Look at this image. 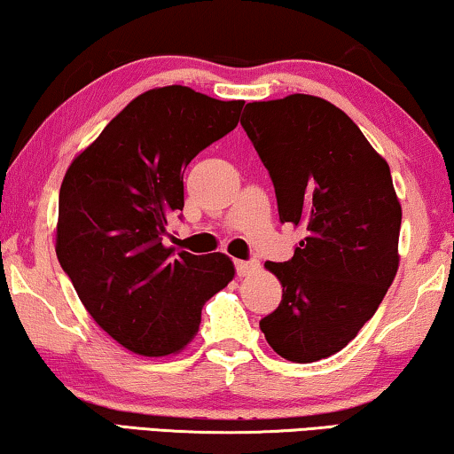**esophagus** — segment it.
Here are the masks:
<instances>
[{
	"label": "esophagus",
	"mask_w": 454,
	"mask_h": 454,
	"mask_svg": "<svg viewBox=\"0 0 454 454\" xmlns=\"http://www.w3.org/2000/svg\"><path fill=\"white\" fill-rule=\"evenodd\" d=\"M257 271H259L257 261H236V273H239L240 278L253 276V273Z\"/></svg>",
	"instance_id": "esophagus-1"
}]
</instances>
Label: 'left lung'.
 <instances>
[{"label": "left lung", "instance_id": "8db88e82", "mask_svg": "<svg viewBox=\"0 0 454 454\" xmlns=\"http://www.w3.org/2000/svg\"><path fill=\"white\" fill-rule=\"evenodd\" d=\"M240 125L270 170L279 220L306 230L290 261L265 263L282 302L259 327L286 360H323L354 340L397 276L391 168L341 108L310 94L248 102Z\"/></svg>", "mask_w": 454, "mask_h": 454}]
</instances>
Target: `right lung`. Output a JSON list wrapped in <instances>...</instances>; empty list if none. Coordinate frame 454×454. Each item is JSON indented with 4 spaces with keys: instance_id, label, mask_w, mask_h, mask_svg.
<instances>
[{
    "instance_id": "add662e5",
    "label": "right lung",
    "mask_w": 454,
    "mask_h": 454,
    "mask_svg": "<svg viewBox=\"0 0 454 454\" xmlns=\"http://www.w3.org/2000/svg\"><path fill=\"white\" fill-rule=\"evenodd\" d=\"M242 105L187 86L152 88L63 176L57 259L98 327L133 354L183 352L203 304L232 282L224 253H175L162 236L184 206L187 164L239 125Z\"/></svg>"
}]
</instances>
